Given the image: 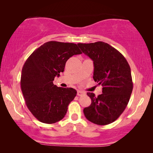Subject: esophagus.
<instances>
[{
    "label": "esophagus",
    "mask_w": 153,
    "mask_h": 153,
    "mask_svg": "<svg viewBox=\"0 0 153 153\" xmlns=\"http://www.w3.org/2000/svg\"><path fill=\"white\" fill-rule=\"evenodd\" d=\"M77 96H79V97H82V96H84L86 94V93H85L84 92L82 91V90H78L77 92Z\"/></svg>",
    "instance_id": "1"
}]
</instances>
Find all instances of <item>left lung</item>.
Listing matches in <instances>:
<instances>
[{
    "mask_svg": "<svg viewBox=\"0 0 153 153\" xmlns=\"http://www.w3.org/2000/svg\"><path fill=\"white\" fill-rule=\"evenodd\" d=\"M77 45L93 61V79L103 87L102 94L97 97L94 93H87L92 102L84 108L85 117L97 125L113 123L125 110L132 92L130 67L120 52L107 43Z\"/></svg>",
    "mask_w": 153,
    "mask_h": 153,
    "instance_id": "obj_1",
    "label": "left lung"
}]
</instances>
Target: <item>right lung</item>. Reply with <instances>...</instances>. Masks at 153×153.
<instances>
[{"label":"right lung","instance_id":"1","mask_svg":"<svg viewBox=\"0 0 153 153\" xmlns=\"http://www.w3.org/2000/svg\"><path fill=\"white\" fill-rule=\"evenodd\" d=\"M79 54L82 52L76 44L50 41L33 51L25 62L22 91L28 109L40 122L55 123L66 115L77 91L57 87L53 80L64 71L67 61Z\"/></svg>","mask_w":153,"mask_h":153}]
</instances>
